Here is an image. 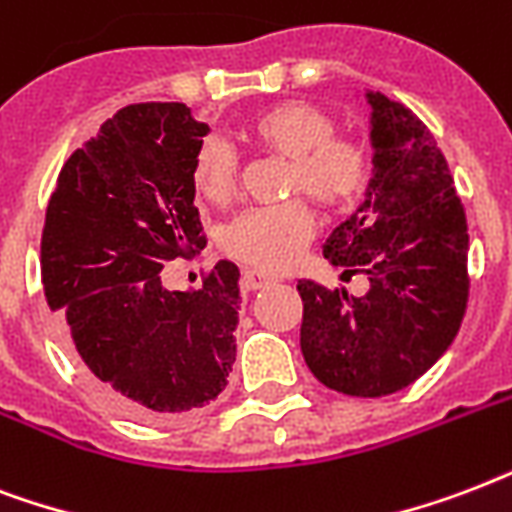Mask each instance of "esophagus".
Here are the masks:
<instances>
[{
    "label": "esophagus",
    "mask_w": 512,
    "mask_h": 512,
    "mask_svg": "<svg viewBox=\"0 0 512 512\" xmlns=\"http://www.w3.org/2000/svg\"><path fill=\"white\" fill-rule=\"evenodd\" d=\"M272 283H275V280L267 275H261V272H243V277H240L243 291H259V288H267V285Z\"/></svg>",
    "instance_id": "obj_1"
}]
</instances>
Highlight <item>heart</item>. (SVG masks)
Instances as JSON below:
<instances>
[{"mask_svg":"<svg viewBox=\"0 0 512 512\" xmlns=\"http://www.w3.org/2000/svg\"><path fill=\"white\" fill-rule=\"evenodd\" d=\"M245 136L272 157L288 162L285 192L304 194L323 213H344L366 192L371 165L366 149L350 136H336L323 109L301 101L277 104L256 114ZM194 192L211 205L235 197V157L221 144H205L192 162ZM312 235L307 205L248 211L224 232V251L261 272H280L299 256Z\"/></svg>","mask_w":512,"mask_h":512,"instance_id":"1","label":"heart"}]
</instances>
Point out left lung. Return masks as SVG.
Returning <instances> with one entry per match:
<instances>
[{
	"mask_svg": "<svg viewBox=\"0 0 512 512\" xmlns=\"http://www.w3.org/2000/svg\"><path fill=\"white\" fill-rule=\"evenodd\" d=\"M374 173L358 211L323 253L342 280L366 275L352 296L299 280L301 352L318 382L382 398L417 382L449 350L467 307V219L446 157L417 114L366 90Z\"/></svg>",
	"mask_w": 512,
	"mask_h": 512,
	"instance_id": "1",
	"label": "left lung"
}]
</instances>
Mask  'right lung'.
Masks as SVG:
<instances>
[{
    "label": "right lung",
    "mask_w": 512,
    "mask_h": 512,
    "mask_svg": "<svg viewBox=\"0 0 512 512\" xmlns=\"http://www.w3.org/2000/svg\"><path fill=\"white\" fill-rule=\"evenodd\" d=\"M208 130L184 104L125 106L66 160L47 202V304L101 398L141 422L216 400L235 363V264L219 261L197 291L160 277L205 245L192 162Z\"/></svg>",
    "instance_id": "1"
}]
</instances>
